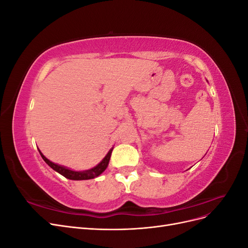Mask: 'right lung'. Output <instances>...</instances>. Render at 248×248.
I'll return each mask as SVG.
<instances>
[{
    "label": "right lung",
    "instance_id": "add662e5",
    "mask_svg": "<svg viewBox=\"0 0 248 248\" xmlns=\"http://www.w3.org/2000/svg\"><path fill=\"white\" fill-rule=\"evenodd\" d=\"M112 149L111 148L109 151L108 152V154L106 155V157L97 164L96 167L90 169V170H73L69 168H66V167H63V166H60V164L58 163H55L50 161L49 159H47L46 156H44L40 150L38 149V151L42 157V159L46 161L48 166L56 170L57 172H59V174H61L62 176H64L65 178L67 179H70V180H89V179H94L96 177H98L99 175H101L102 172L107 170L108 166V162H109V159H110V155H111V152H112Z\"/></svg>",
    "mask_w": 248,
    "mask_h": 248
}]
</instances>
